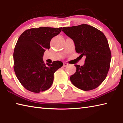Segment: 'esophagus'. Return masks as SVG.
<instances>
[{
  "instance_id": "34e87169",
  "label": "esophagus",
  "mask_w": 123,
  "mask_h": 123,
  "mask_svg": "<svg viewBox=\"0 0 123 123\" xmlns=\"http://www.w3.org/2000/svg\"><path fill=\"white\" fill-rule=\"evenodd\" d=\"M68 66V63H63V67H66Z\"/></svg>"
}]
</instances>
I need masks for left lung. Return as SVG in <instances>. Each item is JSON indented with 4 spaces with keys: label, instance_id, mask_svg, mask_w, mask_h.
<instances>
[{
    "label": "left lung",
    "instance_id": "8db88e82",
    "mask_svg": "<svg viewBox=\"0 0 123 123\" xmlns=\"http://www.w3.org/2000/svg\"><path fill=\"white\" fill-rule=\"evenodd\" d=\"M62 31L73 40L76 53L86 57L84 65L75 64L76 72L70 77L72 83L83 91L96 88L110 69L111 53L106 37L98 29L85 24L64 27Z\"/></svg>",
    "mask_w": 123,
    "mask_h": 123
}]
</instances>
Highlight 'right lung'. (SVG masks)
<instances>
[{"label":"right lung","instance_id":"add662e5","mask_svg":"<svg viewBox=\"0 0 123 123\" xmlns=\"http://www.w3.org/2000/svg\"><path fill=\"white\" fill-rule=\"evenodd\" d=\"M62 28L40 27L23 32L17 42L13 53L14 70L25 88L34 93L47 90L53 84L54 74L63 66L61 61L45 64L43 60L46 49Z\"/></svg>","mask_w":123,"mask_h":123}]
</instances>
